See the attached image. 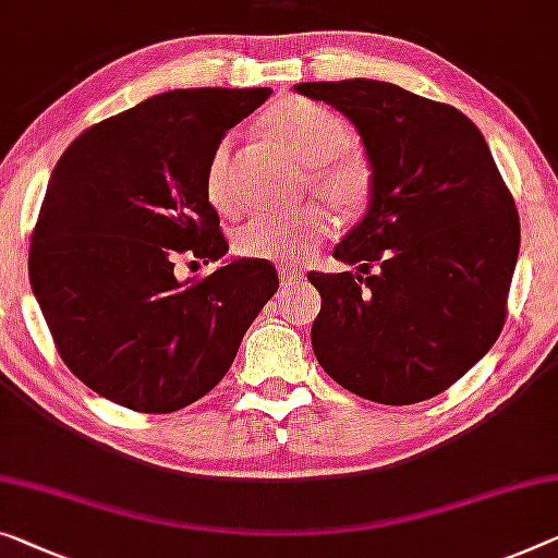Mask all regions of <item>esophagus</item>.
I'll list each match as a JSON object with an SVG mask.
<instances>
[{
  "label": "esophagus",
  "mask_w": 558,
  "mask_h": 558,
  "mask_svg": "<svg viewBox=\"0 0 558 558\" xmlns=\"http://www.w3.org/2000/svg\"><path fill=\"white\" fill-rule=\"evenodd\" d=\"M279 274H281V284H287V287H296V284H302V281H304V271L302 269L284 267Z\"/></svg>",
  "instance_id": "1"
}]
</instances>
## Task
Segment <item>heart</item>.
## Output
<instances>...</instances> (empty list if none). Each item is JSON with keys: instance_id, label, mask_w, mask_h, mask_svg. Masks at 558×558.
Returning <instances> with one entry per match:
<instances>
[{"instance_id": "heart-1", "label": "heart", "mask_w": 558, "mask_h": 558, "mask_svg": "<svg viewBox=\"0 0 558 558\" xmlns=\"http://www.w3.org/2000/svg\"><path fill=\"white\" fill-rule=\"evenodd\" d=\"M262 130L274 144L308 167V186L341 219H359L372 204L374 177L362 154L349 151V124L337 111L302 97L281 99L262 119ZM231 142L214 149L204 194L214 209L229 214L236 209L231 186ZM329 236V221L322 211L308 209L289 219L256 217L236 231L239 256L259 262H289L316 250Z\"/></svg>"}]
</instances>
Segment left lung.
Masks as SVG:
<instances>
[{
  "instance_id": "1",
  "label": "left lung",
  "mask_w": 558,
  "mask_h": 558,
  "mask_svg": "<svg viewBox=\"0 0 558 558\" xmlns=\"http://www.w3.org/2000/svg\"><path fill=\"white\" fill-rule=\"evenodd\" d=\"M294 89L356 126L374 177L364 219L333 246L359 274L308 271L314 354L368 401L432 399L499 339L521 239L513 196L459 109L376 80Z\"/></svg>"
}]
</instances>
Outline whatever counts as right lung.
<instances>
[{"label": "right lung", "mask_w": 558, "mask_h": 558, "mask_svg": "<svg viewBox=\"0 0 558 558\" xmlns=\"http://www.w3.org/2000/svg\"><path fill=\"white\" fill-rule=\"evenodd\" d=\"M271 89H174L89 126L51 171L29 281L64 364L99 397L169 414L225 379L279 289L271 262L179 281L229 244L204 194L214 149Z\"/></svg>", "instance_id": "add662e5"}]
</instances>
